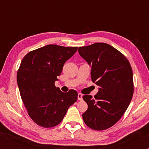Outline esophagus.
Listing matches in <instances>:
<instances>
[{
    "label": "esophagus",
    "mask_w": 149,
    "mask_h": 149,
    "mask_svg": "<svg viewBox=\"0 0 149 149\" xmlns=\"http://www.w3.org/2000/svg\"><path fill=\"white\" fill-rule=\"evenodd\" d=\"M78 100L80 101L83 100V95H82V94H80V93L78 94Z\"/></svg>",
    "instance_id": "34e87169"
}]
</instances>
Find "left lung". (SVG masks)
<instances>
[{"mask_svg": "<svg viewBox=\"0 0 149 149\" xmlns=\"http://www.w3.org/2000/svg\"><path fill=\"white\" fill-rule=\"evenodd\" d=\"M78 52L91 68L92 82L100 87L94 99L83 97L88 105L83 120L91 129L107 130L120 119L132 98L130 64L118 49L104 42L79 47Z\"/></svg>", "mask_w": 149, "mask_h": 149, "instance_id": "left-lung-1", "label": "left lung"}]
</instances>
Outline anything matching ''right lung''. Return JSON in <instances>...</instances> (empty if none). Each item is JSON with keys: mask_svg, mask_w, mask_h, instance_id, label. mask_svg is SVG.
<instances>
[{"mask_svg": "<svg viewBox=\"0 0 149 149\" xmlns=\"http://www.w3.org/2000/svg\"><path fill=\"white\" fill-rule=\"evenodd\" d=\"M77 49L47 45L29 52L21 61L17 74L20 95L31 118L38 125H57L77 101L76 90L64 93L54 86L65 62Z\"/></svg>", "mask_w": 149, "mask_h": 149, "instance_id": "add662e5", "label": "right lung"}]
</instances>
